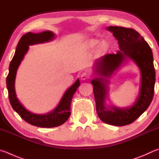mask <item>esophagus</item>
<instances>
[{
    "instance_id": "esophagus-1",
    "label": "esophagus",
    "mask_w": 159,
    "mask_h": 159,
    "mask_svg": "<svg viewBox=\"0 0 159 159\" xmlns=\"http://www.w3.org/2000/svg\"><path fill=\"white\" fill-rule=\"evenodd\" d=\"M81 78L82 80H88L89 78V72L87 71L82 72V74L81 75Z\"/></svg>"
}]
</instances>
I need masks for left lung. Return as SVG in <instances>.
<instances>
[{"label":"left lung","mask_w":159,"mask_h":159,"mask_svg":"<svg viewBox=\"0 0 159 159\" xmlns=\"http://www.w3.org/2000/svg\"><path fill=\"white\" fill-rule=\"evenodd\" d=\"M107 29L118 40L119 50L116 54H107L95 61L94 71L99 77L93 78L91 82L99 118L106 124L122 126L135 121L152 102L156 79L154 58L148 43L135 30L121 26H109ZM128 59L134 61L141 70V87L137 100L130 108L107 107V78Z\"/></svg>","instance_id":"left-lung-1"}]
</instances>
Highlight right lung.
I'll use <instances>...</instances> for the list:
<instances>
[{"label": "right lung", "mask_w": 159, "mask_h": 159, "mask_svg": "<svg viewBox=\"0 0 159 159\" xmlns=\"http://www.w3.org/2000/svg\"><path fill=\"white\" fill-rule=\"evenodd\" d=\"M54 33L47 30L40 33H27L19 40L16 52L11 61L9 67V73L6 79L8 96L10 104L16 112L28 123L41 128H53L58 126L68 120L70 115V103L74 93L80 87V80L77 79L73 84L64 93L59 103L54 110L44 115H38L28 111L16 98L15 92V78L16 71L23 60L25 54L29 49V45L44 43L54 39Z\"/></svg>", "instance_id": "1"}]
</instances>
